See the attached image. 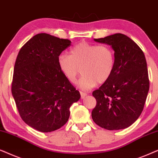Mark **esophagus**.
Instances as JSON below:
<instances>
[{
	"label": "esophagus",
	"instance_id": "1",
	"mask_svg": "<svg viewBox=\"0 0 158 158\" xmlns=\"http://www.w3.org/2000/svg\"><path fill=\"white\" fill-rule=\"evenodd\" d=\"M80 94H81V98L82 99L85 98V97L87 95V94L86 93V92H80Z\"/></svg>",
	"mask_w": 158,
	"mask_h": 158
}]
</instances>
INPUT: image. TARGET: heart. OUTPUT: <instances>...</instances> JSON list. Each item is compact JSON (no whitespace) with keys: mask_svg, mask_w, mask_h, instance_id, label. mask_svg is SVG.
<instances>
[{"mask_svg":"<svg viewBox=\"0 0 158 158\" xmlns=\"http://www.w3.org/2000/svg\"><path fill=\"white\" fill-rule=\"evenodd\" d=\"M115 54L107 45H94L81 42L69 50V55L61 53L58 58V65L65 77L75 83L80 72L79 87L88 90L108 80L115 68Z\"/></svg>","mask_w":158,"mask_h":158,"instance_id":"heart-1","label":"heart"}]
</instances>
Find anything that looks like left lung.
<instances>
[{
    "label": "left lung",
    "instance_id": "left-lung-1",
    "mask_svg": "<svg viewBox=\"0 0 158 158\" xmlns=\"http://www.w3.org/2000/svg\"><path fill=\"white\" fill-rule=\"evenodd\" d=\"M94 41L112 47L115 63L108 80L92 92L97 101L92 120L108 130L126 129L139 117L148 97L150 81L146 58L137 44L123 34Z\"/></svg>",
    "mask_w": 158,
    "mask_h": 158
}]
</instances>
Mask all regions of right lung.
<instances>
[{
    "instance_id": "1",
    "label": "right lung",
    "mask_w": 158,
    "mask_h": 158,
    "mask_svg": "<svg viewBox=\"0 0 158 158\" xmlns=\"http://www.w3.org/2000/svg\"><path fill=\"white\" fill-rule=\"evenodd\" d=\"M46 33L35 35L16 58L12 95L23 121L41 132H50L68 121L69 108L80 93L63 74L58 58L71 45Z\"/></svg>"
}]
</instances>
